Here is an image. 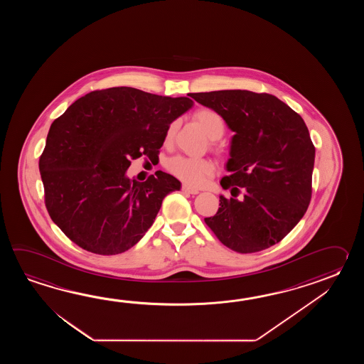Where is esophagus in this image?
I'll return each mask as SVG.
<instances>
[{
    "label": "esophagus",
    "mask_w": 364,
    "mask_h": 364,
    "mask_svg": "<svg viewBox=\"0 0 364 364\" xmlns=\"http://www.w3.org/2000/svg\"><path fill=\"white\" fill-rule=\"evenodd\" d=\"M182 191H185V193H191V195H196V193H199V190H198V188H193V187L188 185H182Z\"/></svg>",
    "instance_id": "esophagus-1"
}]
</instances>
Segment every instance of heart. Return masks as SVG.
<instances>
[{
  "label": "heart",
  "mask_w": 364,
  "mask_h": 364,
  "mask_svg": "<svg viewBox=\"0 0 364 364\" xmlns=\"http://www.w3.org/2000/svg\"><path fill=\"white\" fill-rule=\"evenodd\" d=\"M196 122L204 129L209 139H220L225 134V122L223 117L213 109H199L195 114ZM176 122L169 124L165 132V143H171L174 132ZM220 152V151H218ZM166 169L171 171L174 177L183 181L191 186H200L205 178L210 177L215 171V165L208 159H196L187 156H176L171 157L166 163Z\"/></svg>",
  "instance_id": "obj_1"
}]
</instances>
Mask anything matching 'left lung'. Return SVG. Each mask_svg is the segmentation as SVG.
I'll use <instances>...</instances> for the list:
<instances>
[{
    "label": "left lung",
    "mask_w": 364,
    "mask_h": 364,
    "mask_svg": "<svg viewBox=\"0 0 364 364\" xmlns=\"http://www.w3.org/2000/svg\"><path fill=\"white\" fill-rule=\"evenodd\" d=\"M190 96L216 110L235 132L226 165L230 176L220 182L232 198L221 195L216 215L204 223L240 254L279 243L304 216L312 195L315 146L302 117L269 93L226 90Z\"/></svg>",
    "instance_id": "obj_1"
}]
</instances>
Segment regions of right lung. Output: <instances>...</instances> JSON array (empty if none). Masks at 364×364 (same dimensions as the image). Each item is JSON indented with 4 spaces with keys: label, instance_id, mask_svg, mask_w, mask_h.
I'll return each instance as SVG.
<instances>
[{
    "label": "right lung",
    "instance_id": "obj_1",
    "mask_svg": "<svg viewBox=\"0 0 364 364\" xmlns=\"http://www.w3.org/2000/svg\"><path fill=\"white\" fill-rule=\"evenodd\" d=\"M193 104L113 87L87 93L55 119L40 176L48 213L70 240L97 255H116L143 238L181 182L164 171L144 182L124 174L130 160L159 159L166 129Z\"/></svg>",
    "mask_w": 364,
    "mask_h": 364
}]
</instances>
